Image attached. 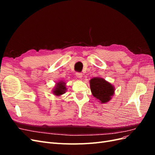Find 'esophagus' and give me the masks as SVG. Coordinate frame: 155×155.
Listing matches in <instances>:
<instances>
[{"mask_svg": "<svg viewBox=\"0 0 155 155\" xmlns=\"http://www.w3.org/2000/svg\"><path fill=\"white\" fill-rule=\"evenodd\" d=\"M76 76H77L78 78H81L82 76H83V74H82V73H81V72H77V73L76 74Z\"/></svg>", "mask_w": 155, "mask_h": 155, "instance_id": "1", "label": "esophagus"}]
</instances>
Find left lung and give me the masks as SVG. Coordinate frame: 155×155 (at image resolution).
I'll use <instances>...</instances> for the list:
<instances>
[{"label": "left lung", "instance_id": "1", "mask_svg": "<svg viewBox=\"0 0 155 155\" xmlns=\"http://www.w3.org/2000/svg\"><path fill=\"white\" fill-rule=\"evenodd\" d=\"M90 84L92 95L101 103L109 101L114 92L113 86L102 78H94L90 81Z\"/></svg>", "mask_w": 155, "mask_h": 155}]
</instances>
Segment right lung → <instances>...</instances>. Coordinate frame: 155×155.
Returning a JSON list of instances; mask_svg holds the SVG:
<instances>
[{
	"mask_svg": "<svg viewBox=\"0 0 155 155\" xmlns=\"http://www.w3.org/2000/svg\"><path fill=\"white\" fill-rule=\"evenodd\" d=\"M65 90H66V88H65L64 83L59 82L58 83L57 87H56L55 91H54V93L56 96H59L63 94Z\"/></svg>",
	"mask_w": 155,
	"mask_h": 155,
	"instance_id": "1",
	"label": "right lung"
}]
</instances>
